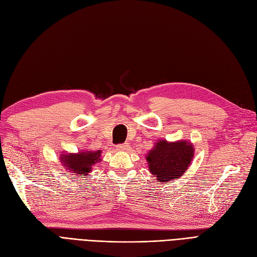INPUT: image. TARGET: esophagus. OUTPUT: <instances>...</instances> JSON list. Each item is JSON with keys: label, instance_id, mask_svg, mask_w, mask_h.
<instances>
[{"label": "esophagus", "instance_id": "obj_1", "mask_svg": "<svg viewBox=\"0 0 257 257\" xmlns=\"http://www.w3.org/2000/svg\"><path fill=\"white\" fill-rule=\"evenodd\" d=\"M117 148L119 151H128L129 148V144L128 143H122V144H118Z\"/></svg>", "mask_w": 257, "mask_h": 257}]
</instances>
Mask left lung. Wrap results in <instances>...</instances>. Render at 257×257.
<instances>
[{
    "label": "left lung",
    "mask_w": 257,
    "mask_h": 257,
    "mask_svg": "<svg viewBox=\"0 0 257 257\" xmlns=\"http://www.w3.org/2000/svg\"><path fill=\"white\" fill-rule=\"evenodd\" d=\"M194 148L191 143L181 141L169 143L161 140L148 153L146 160L150 171L160 183L179 178L187 171L193 158Z\"/></svg>",
    "instance_id": "left-lung-1"
}]
</instances>
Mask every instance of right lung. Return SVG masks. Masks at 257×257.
<instances>
[{
    "label": "right lung",
    "mask_w": 257,
    "mask_h": 257,
    "mask_svg": "<svg viewBox=\"0 0 257 257\" xmlns=\"http://www.w3.org/2000/svg\"><path fill=\"white\" fill-rule=\"evenodd\" d=\"M100 151L96 152H81L79 154L62 155L61 162L65 167V170L71 171L73 175L85 176L92 170L93 165L100 161Z\"/></svg>",
    "instance_id": "obj_1"
}]
</instances>
